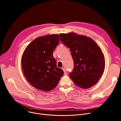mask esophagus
Masks as SVG:
<instances>
[{
    "label": "esophagus",
    "mask_w": 121,
    "mask_h": 121,
    "mask_svg": "<svg viewBox=\"0 0 121 121\" xmlns=\"http://www.w3.org/2000/svg\"><path fill=\"white\" fill-rule=\"evenodd\" d=\"M62 69H63V71H64V75L66 74V70L65 69V68H62Z\"/></svg>",
    "instance_id": "obj_1"
}]
</instances>
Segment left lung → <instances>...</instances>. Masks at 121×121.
<instances>
[{
  "label": "left lung",
  "instance_id": "8db88e82",
  "mask_svg": "<svg viewBox=\"0 0 121 121\" xmlns=\"http://www.w3.org/2000/svg\"><path fill=\"white\" fill-rule=\"evenodd\" d=\"M59 38L69 48L74 60L70 78L81 88L92 87L101 78L105 68L104 55L99 47L91 38L73 32L60 33Z\"/></svg>",
  "mask_w": 121,
  "mask_h": 121
}]
</instances>
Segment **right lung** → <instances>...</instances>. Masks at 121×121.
Returning <instances> with one entry per match:
<instances>
[{
	"label": "right lung",
	"instance_id": "1",
	"mask_svg": "<svg viewBox=\"0 0 121 121\" xmlns=\"http://www.w3.org/2000/svg\"><path fill=\"white\" fill-rule=\"evenodd\" d=\"M59 42L58 34H48L34 39L24 51L22 57L23 73L28 82L37 90H53L64 74L53 56Z\"/></svg>",
	"mask_w": 121,
	"mask_h": 121
}]
</instances>
